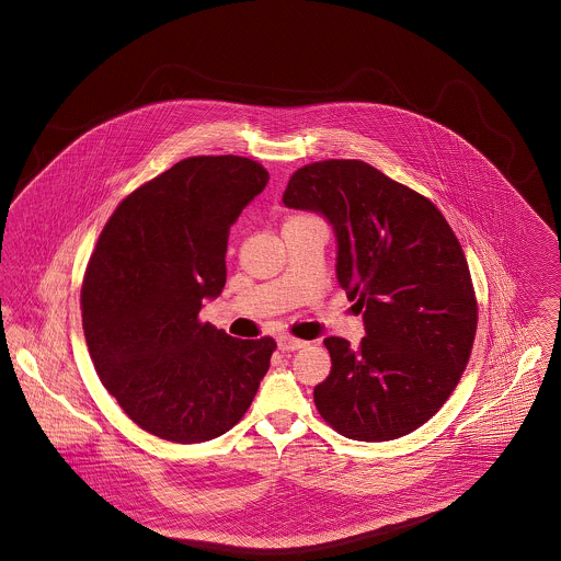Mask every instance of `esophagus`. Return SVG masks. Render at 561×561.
Wrapping results in <instances>:
<instances>
[{"label": "esophagus", "mask_w": 561, "mask_h": 561, "mask_svg": "<svg viewBox=\"0 0 561 561\" xmlns=\"http://www.w3.org/2000/svg\"><path fill=\"white\" fill-rule=\"evenodd\" d=\"M277 345L282 351H296V348L307 347L309 343L307 341H300V339H294L290 334H284L277 339Z\"/></svg>", "instance_id": "esophagus-1"}]
</instances>
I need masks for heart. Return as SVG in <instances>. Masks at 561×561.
I'll use <instances>...</instances> for the list:
<instances>
[{
	"label": "heart",
	"mask_w": 561,
	"mask_h": 561,
	"mask_svg": "<svg viewBox=\"0 0 561 561\" xmlns=\"http://www.w3.org/2000/svg\"><path fill=\"white\" fill-rule=\"evenodd\" d=\"M293 218H316V216H309V214H298V216H293Z\"/></svg>",
	"instance_id": "1"
}]
</instances>
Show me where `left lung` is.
<instances>
[{
    "mask_svg": "<svg viewBox=\"0 0 561 561\" xmlns=\"http://www.w3.org/2000/svg\"><path fill=\"white\" fill-rule=\"evenodd\" d=\"M288 208L321 213L339 241L336 277L364 311L355 348L330 336L332 368L313 389L321 419L357 442L425 425L453 396L478 330L471 273L437 206L359 160L298 168Z\"/></svg>",
    "mask_w": 561,
    "mask_h": 561,
    "instance_id": "1",
    "label": "left lung"
}]
</instances>
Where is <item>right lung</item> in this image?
I'll return each instance as SVG.
<instances>
[{
  "label": "right lung",
  "mask_w": 561,
  "mask_h": 561,
  "mask_svg": "<svg viewBox=\"0 0 561 561\" xmlns=\"http://www.w3.org/2000/svg\"><path fill=\"white\" fill-rule=\"evenodd\" d=\"M268 172L240 156L174 163L119 202L81 284V325L111 398L147 433L199 444L236 427L275 341L199 320L227 282L229 229Z\"/></svg>",
  "instance_id": "right-lung-1"
}]
</instances>
